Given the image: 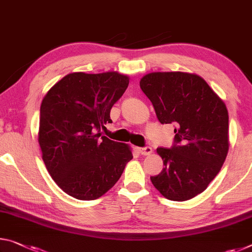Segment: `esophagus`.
<instances>
[{"instance_id": "34e87169", "label": "esophagus", "mask_w": 252, "mask_h": 252, "mask_svg": "<svg viewBox=\"0 0 252 252\" xmlns=\"http://www.w3.org/2000/svg\"><path fill=\"white\" fill-rule=\"evenodd\" d=\"M138 151L140 153L142 156H148L153 153V149H151V147L147 146V147H142V148H138Z\"/></svg>"}]
</instances>
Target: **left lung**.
I'll list each match as a JSON object with an SVG mask.
<instances>
[{"label":"left lung","instance_id":"1","mask_svg":"<svg viewBox=\"0 0 252 252\" xmlns=\"http://www.w3.org/2000/svg\"><path fill=\"white\" fill-rule=\"evenodd\" d=\"M140 89L161 125H175L174 143L158 148L163 168L151 176L171 201H187L213 181L229 150V114L221 98L194 74L170 71L143 76Z\"/></svg>","mask_w":252,"mask_h":252}]
</instances>
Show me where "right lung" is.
<instances>
[{"label": "right lung", "instance_id": "obj_1", "mask_svg": "<svg viewBox=\"0 0 252 252\" xmlns=\"http://www.w3.org/2000/svg\"><path fill=\"white\" fill-rule=\"evenodd\" d=\"M129 85L115 71L73 73L51 87L40 106L39 145L56 184L82 201L101 197L132 159L130 148L101 133Z\"/></svg>", "mask_w": 252, "mask_h": 252}]
</instances>
